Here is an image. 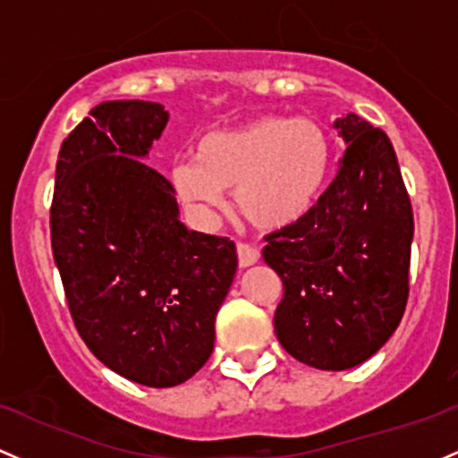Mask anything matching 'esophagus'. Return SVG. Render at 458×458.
<instances>
[{
  "label": "esophagus",
  "mask_w": 458,
  "mask_h": 458,
  "mask_svg": "<svg viewBox=\"0 0 458 458\" xmlns=\"http://www.w3.org/2000/svg\"><path fill=\"white\" fill-rule=\"evenodd\" d=\"M237 256H239V267H250V265L259 263L260 250L250 243H237Z\"/></svg>",
  "instance_id": "1"
}]
</instances>
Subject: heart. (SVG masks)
I'll use <instances>...</instances> for the list:
<instances>
[{
  "label": "heart",
  "instance_id": "1",
  "mask_svg": "<svg viewBox=\"0 0 458 458\" xmlns=\"http://www.w3.org/2000/svg\"><path fill=\"white\" fill-rule=\"evenodd\" d=\"M330 169L333 143L318 122L263 114L204 134L195 160L172 167V184L199 219H213L224 208L225 191L234 189L239 213L250 224L278 230L315 208Z\"/></svg>",
  "mask_w": 458,
  "mask_h": 458
}]
</instances>
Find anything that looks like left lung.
<instances>
[{
    "mask_svg": "<svg viewBox=\"0 0 458 458\" xmlns=\"http://www.w3.org/2000/svg\"><path fill=\"white\" fill-rule=\"evenodd\" d=\"M335 128L348 143L336 178L306 217L269 234L263 259L284 289L280 345L341 371L374 356L404 315L413 208L383 130L354 113Z\"/></svg>",
    "mask_w": 458,
    "mask_h": 458,
    "instance_id": "left-lung-1",
    "label": "left lung"
}]
</instances>
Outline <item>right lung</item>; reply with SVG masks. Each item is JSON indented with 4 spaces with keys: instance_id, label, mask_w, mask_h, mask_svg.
I'll return each mask as SVG.
<instances>
[{
    "instance_id": "obj_1",
    "label": "right lung",
    "mask_w": 458,
    "mask_h": 458,
    "mask_svg": "<svg viewBox=\"0 0 458 458\" xmlns=\"http://www.w3.org/2000/svg\"><path fill=\"white\" fill-rule=\"evenodd\" d=\"M167 122L156 102L98 104L63 140L49 219L87 348L123 378L158 389L208 360L237 271L233 241L187 230L172 182L140 160Z\"/></svg>"
}]
</instances>
